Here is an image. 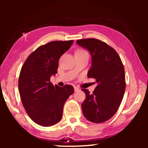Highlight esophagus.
I'll return each mask as SVG.
<instances>
[{"label": "esophagus", "mask_w": 148, "mask_h": 148, "mask_svg": "<svg viewBox=\"0 0 148 148\" xmlns=\"http://www.w3.org/2000/svg\"><path fill=\"white\" fill-rule=\"evenodd\" d=\"M74 91H75V92H76V91H78L79 90V89L78 88V87H76V86H74Z\"/></svg>", "instance_id": "esophagus-1"}]
</instances>
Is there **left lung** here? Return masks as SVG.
Returning a JSON list of instances; mask_svg holds the SVG:
<instances>
[{
	"label": "left lung",
	"instance_id": "obj_1",
	"mask_svg": "<svg viewBox=\"0 0 148 148\" xmlns=\"http://www.w3.org/2000/svg\"><path fill=\"white\" fill-rule=\"evenodd\" d=\"M76 42L91 53L92 64L87 76L98 83L92 94L82 89L86 93L82 111L87 120L101 123L114 116L123 98L126 87L123 64L116 50L104 42L86 38Z\"/></svg>",
	"mask_w": 148,
	"mask_h": 148
}]
</instances>
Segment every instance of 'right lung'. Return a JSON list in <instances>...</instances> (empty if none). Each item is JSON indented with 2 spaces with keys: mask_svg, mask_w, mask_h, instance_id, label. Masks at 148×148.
<instances>
[{
  "mask_svg": "<svg viewBox=\"0 0 148 148\" xmlns=\"http://www.w3.org/2000/svg\"><path fill=\"white\" fill-rule=\"evenodd\" d=\"M74 40L53 41L39 46L29 55L20 72L18 87L23 106L34 122L43 127L56 124L73 86H54L50 77L57 73L59 60Z\"/></svg>",
  "mask_w": 148,
  "mask_h": 148,
  "instance_id": "right-lung-1",
  "label": "right lung"
}]
</instances>
